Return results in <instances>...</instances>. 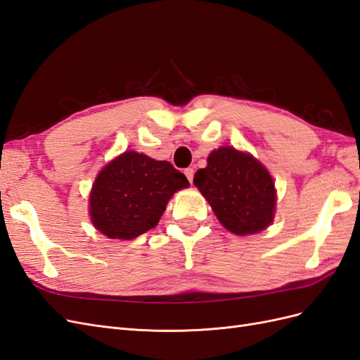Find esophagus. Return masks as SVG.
<instances>
[{
  "label": "esophagus",
  "mask_w": 360,
  "mask_h": 360,
  "mask_svg": "<svg viewBox=\"0 0 360 360\" xmlns=\"http://www.w3.org/2000/svg\"><path fill=\"white\" fill-rule=\"evenodd\" d=\"M184 176H186L188 180L192 183V180H193V169H192V168H186V169H184Z\"/></svg>",
  "instance_id": "1"
}]
</instances>
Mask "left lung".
Segmentation results:
<instances>
[{"label":"left lung","instance_id":"1","mask_svg":"<svg viewBox=\"0 0 360 360\" xmlns=\"http://www.w3.org/2000/svg\"><path fill=\"white\" fill-rule=\"evenodd\" d=\"M193 184L234 234H255L274 219L275 183L250 155L231 147L212 151L207 167L195 172Z\"/></svg>","mask_w":360,"mask_h":360}]
</instances>
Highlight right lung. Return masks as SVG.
<instances>
[{
	"instance_id": "right-lung-1",
	"label": "right lung",
	"mask_w": 360,
	"mask_h": 360,
	"mask_svg": "<svg viewBox=\"0 0 360 360\" xmlns=\"http://www.w3.org/2000/svg\"><path fill=\"white\" fill-rule=\"evenodd\" d=\"M167 160L126 151L97 176L90 195L94 226L111 238H135L156 226L172 193L188 188Z\"/></svg>"
}]
</instances>
